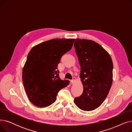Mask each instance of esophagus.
<instances>
[{"instance_id":"esophagus-1","label":"esophagus","mask_w":132,"mask_h":132,"mask_svg":"<svg viewBox=\"0 0 132 132\" xmlns=\"http://www.w3.org/2000/svg\"><path fill=\"white\" fill-rule=\"evenodd\" d=\"M75 80H76V79H75V77H73V79H72V80H71V83H72V84H73L75 82Z\"/></svg>"}]
</instances>
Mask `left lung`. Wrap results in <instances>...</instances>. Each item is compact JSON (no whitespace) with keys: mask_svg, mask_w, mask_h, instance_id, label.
<instances>
[{"mask_svg":"<svg viewBox=\"0 0 132 132\" xmlns=\"http://www.w3.org/2000/svg\"><path fill=\"white\" fill-rule=\"evenodd\" d=\"M81 66L80 77L84 87L74 103L82 110L98 108L107 97L112 84L113 62L109 53L95 41L76 39L74 44Z\"/></svg>","mask_w":132,"mask_h":132,"instance_id":"left-lung-1","label":"left lung"}]
</instances>
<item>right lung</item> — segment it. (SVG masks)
I'll use <instances>...</instances> for the list:
<instances>
[{"label": "right lung", "instance_id": "1", "mask_svg": "<svg viewBox=\"0 0 132 132\" xmlns=\"http://www.w3.org/2000/svg\"><path fill=\"white\" fill-rule=\"evenodd\" d=\"M75 39H52L34 46L27 55L22 70L24 88L29 101L39 108L51 105L60 90L70 81L59 77L58 65L70 51Z\"/></svg>", "mask_w": 132, "mask_h": 132}]
</instances>
